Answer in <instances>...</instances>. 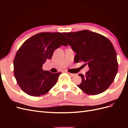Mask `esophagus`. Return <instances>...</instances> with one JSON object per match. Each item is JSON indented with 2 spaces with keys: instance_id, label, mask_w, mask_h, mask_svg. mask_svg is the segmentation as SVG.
<instances>
[{
  "instance_id": "34e87169",
  "label": "esophagus",
  "mask_w": 128,
  "mask_h": 128,
  "mask_svg": "<svg viewBox=\"0 0 128 128\" xmlns=\"http://www.w3.org/2000/svg\"><path fill=\"white\" fill-rule=\"evenodd\" d=\"M67 72L69 74V75H70V76H72V77H74V76H76V74H72V73H70V72Z\"/></svg>"
}]
</instances>
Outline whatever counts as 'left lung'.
<instances>
[{"instance_id":"left-lung-1","label":"left lung","mask_w":128,"mask_h":128,"mask_svg":"<svg viewBox=\"0 0 128 128\" xmlns=\"http://www.w3.org/2000/svg\"><path fill=\"white\" fill-rule=\"evenodd\" d=\"M63 34L76 53V61L84 62L90 69L86 75L79 74L82 82L77 86L89 95L106 91L118 70L116 53L111 42L102 34L87 30Z\"/></svg>"}]
</instances>
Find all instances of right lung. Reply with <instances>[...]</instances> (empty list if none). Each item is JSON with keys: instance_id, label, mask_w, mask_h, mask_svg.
I'll list each match as a JSON object with an SVG mask.
<instances>
[{"instance_id": "obj_1", "label": "right lung", "mask_w": 128, "mask_h": 128, "mask_svg": "<svg viewBox=\"0 0 128 128\" xmlns=\"http://www.w3.org/2000/svg\"><path fill=\"white\" fill-rule=\"evenodd\" d=\"M61 45L68 46L63 34L40 32L29 38L18 50L13 62L14 74L26 94L40 96L55 86L61 72L52 73L42 67Z\"/></svg>"}]
</instances>
